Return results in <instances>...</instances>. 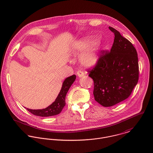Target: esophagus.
Masks as SVG:
<instances>
[{
  "instance_id": "esophagus-1",
  "label": "esophagus",
  "mask_w": 153,
  "mask_h": 153,
  "mask_svg": "<svg viewBox=\"0 0 153 153\" xmlns=\"http://www.w3.org/2000/svg\"><path fill=\"white\" fill-rule=\"evenodd\" d=\"M77 75L79 77H83L84 76V73L83 71H78L77 72Z\"/></svg>"
}]
</instances>
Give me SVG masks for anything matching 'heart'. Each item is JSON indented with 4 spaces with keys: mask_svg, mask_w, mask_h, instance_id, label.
<instances>
[{
    "mask_svg": "<svg viewBox=\"0 0 153 153\" xmlns=\"http://www.w3.org/2000/svg\"><path fill=\"white\" fill-rule=\"evenodd\" d=\"M95 39L92 37H85L74 42L71 45V53L73 56H80V61L87 68L93 67L99 61V51L100 43H94Z\"/></svg>",
    "mask_w": 153,
    "mask_h": 153,
    "instance_id": "obj_1",
    "label": "heart"
}]
</instances>
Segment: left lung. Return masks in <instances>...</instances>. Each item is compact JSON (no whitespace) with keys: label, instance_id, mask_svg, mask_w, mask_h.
Returning a JSON list of instances; mask_svg holds the SVG:
<instances>
[{"label":"left lung","instance_id":"left-lung-1","mask_svg":"<svg viewBox=\"0 0 153 153\" xmlns=\"http://www.w3.org/2000/svg\"><path fill=\"white\" fill-rule=\"evenodd\" d=\"M114 41L110 52L102 51L95 67L89 71L94 82V99L104 107L127 99L138 81L139 67L136 49L112 27Z\"/></svg>","mask_w":153,"mask_h":153}]
</instances>
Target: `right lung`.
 <instances>
[{
  "label": "right lung",
  "mask_w": 153,
  "mask_h": 153,
  "mask_svg": "<svg viewBox=\"0 0 153 153\" xmlns=\"http://www.w3.org/2000/svg\"><path fill=\"white\" fill-rule=\"evenodd\" d=\"M76 79V76L75 74L66 78L62 83L60 92L59 93L55 101L46 108L42 109H31L27 108V109L31 114L42 117H51L59 114L65 105V99L67 93Z\"/></svg>",
  "instance_id": "1"
}]
</instances>
